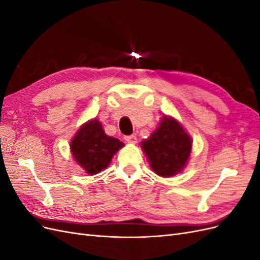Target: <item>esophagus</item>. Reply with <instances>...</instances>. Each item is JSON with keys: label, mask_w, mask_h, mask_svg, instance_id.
<instances>
[{"label": "esophagus", "mask_w": 260, "mask_h": 260, "mask_svg": "<svg viewBox=\"0 0 260 260\" xmlns=\"http://www.w3.org/2000/svg\"><path fill=\"white\" fill-rule=\"evenodd\" d=\"M124 140L127 141L128 143H132V144H136V143H137V141H138V139H137V137H136L135 135L125 136V137H124Z\"/></svg>", "instance_id": "1"}]
</instances>
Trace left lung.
Returning a JSON list of instances; mask_svg holds the SVG:
<instances>
[{
	"label": "left lung",
	"mask_w": 260,
	"mask_h": 260,
	"mask_svg": "<svg viewBox=\"0 0 260 260\" xmlns=\"http://www.w3.org/2000/svg\"><path fill=\"white\" fill-rule=\"evenodd\" d=\"M152 170L160 177L182 171L190 158L192 139L178 120L164 115L151 137L141 142Z\"/></svg>",
	"instance_id": "left-lung-1"
}]
</instances>
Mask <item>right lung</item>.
I'll list each match as a JSON object with an SVG mask.
<instances>
[{"instance_id":"obj_1","label":"right lung","mask_w":260,"mask_h":260,"mask_svg":"<svg viewBox=\"0 0 260 260\" xmlns=\"http://www.w3.org/2000/svg\"><path fill=\"white\" fill-rule=\"evenodd\" d=\"M122 146L119 140L105 135L102 123L94 118L78 130L70 142V152L86 174L93 176L105 169Z\"/></svg>"}]
</instances>
